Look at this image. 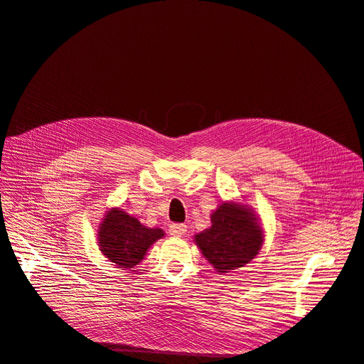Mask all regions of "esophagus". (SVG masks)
<instances>
[{
  "label": "esophagus",
  "mask_w": 364,
  "mask_h": 364,
  "mask_svg": "<svg viewBox=\"0 0 364 364\" xmlns=\"http://www.w3.org/2000/svg\"><path fill=\"white\" fill-rule=\"evenodd\" d=\"M186 231H188V226L184 223H172L168 226V232H171V235H173V237H181Z\"/></svg>",
  "instance_id": "obj_1"
}]
</instances>
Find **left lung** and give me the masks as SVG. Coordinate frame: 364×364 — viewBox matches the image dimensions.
Returning a JSON list of instances; mask_svg holds the SVG:
<instances>
[{"instance_id":"1","label":"left lung","mask_w":364,"mask_h":364,"mask_svg":"<svg viewBox=\"0 0 364 364\" xmlns=\"http://www.w3.org/2000/svg\"><path fill=\"white\" fill-rule=\"evenodd\" d=\"M210 228L196 235V242L217 273L240 268L256 257L264 235L252 210L223 203L210 215Z\"/></svg>"}]
</instances>
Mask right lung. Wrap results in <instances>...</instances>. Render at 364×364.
<instances>
[{"instance_id":"right-lung-1","label":"right lung","mask_w":364,"mask_h":364,"mask_svg":"<svg viewBox=\"0 0 364 364\" xmlns=\"http://www.w3.org/2000/svg\"><path fill=\"white\" fill-rule=\"evenodd\" d=\"M163 235V230L142 226L122 209H112L100 225L99 247L119 268H133L146 256L150 245Z\"/></svg>"}]
</instances>
